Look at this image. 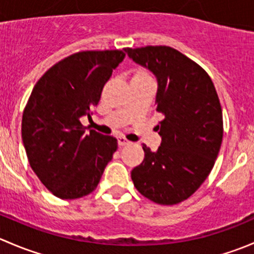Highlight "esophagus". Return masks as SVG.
Listing matches in <instances>:
<instances>
[{
  "instance_id": "1",
  "label": "esophagus",
  "mask_w": 254,
  "mask_h": 254,
  "mask_svg": "<svg viewBox=\"0 0 254 254\" xmlns=\"http://www.w3.org/2000/svg\"><path fill=\"white\" fill-rule=\"evenodd\" d=\"M129 143H130V141H127L125 137H123V136L118 137V145L119 146H125V145H129Z\"/></svg>"
}]
</instances>
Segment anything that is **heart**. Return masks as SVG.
Listing matches in <instances>:
<instances>
[{
    "label": "heart",
    "instance_id": "obj_1",
    "mask_svg": "<svg viewBox=\"0 0 254 254\" xmlns=\"http://www.w3.org/2000/svg\"><path fill=\"white\" fill-rule=\"evenodd\" d=\"M140 75H143V73H140Z\"/></svg>",
    "mask_w": 254,
    "mask_h": 254
}]
</instances>
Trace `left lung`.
Segmentation results:
<instances>
[{
    "mask_svg": "<svg viewBox=\"0 0 254 254\" xmlns=\"http://www.w3.org/2000/svg\"><path fill=\"white\" fill-rule=\"evenodd\" d=\"M135 64L157 79L156 106L161 146L142 145L145 158L131 171L137 190L161 205L186 200L204 183L222 142V111L209 75L170 47L124 49Z\"/></svg>",
    "mask_w": 254,
    "mask_h": 254,
    "instance_id": "obj_1",
    "label": "left lung"
}]
</instances>
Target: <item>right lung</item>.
<instances>
[{
    "label": "right lung",
    "mask_w": 254,
    "mask_h": 254,
    "mask_svg": "<svg viewBox=\"0 0 254 254\" xmlns=\"http://www.w3.org/2000/svg\"><path fill=\"white\" fill-rule=\"evenodd\" d=\"M123 50L82 51L49 68L37 82L22 119L28 161L43 184L60 199L92 193L117 151L115 137L86 131L89 117Z\"/></svg>",
    "instance_id": "add662e5"
}]
</instances>
